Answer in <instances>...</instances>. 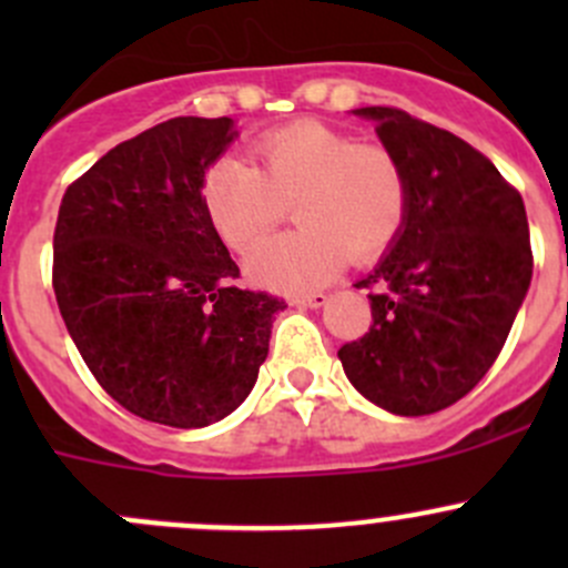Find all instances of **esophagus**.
<instances>
[{
	"label": "esophagus",
	"instance_id": "obj_1",
	"mask_svg": "<svg viewBox=\"0 0 568 568\" xmlns=\"http://www.w3.org/2000/svg\"><path fill=\"white\" fill-rule=\"evenodd\" d=\"M291 302L300 307H321L326 302V294H321V291H316V294H302V296H291Z\"/></svg>",
	"mask_w": 568,
	"mask_h": 568
}]
</instances>
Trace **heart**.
<instances>
[{
	"label": "heart",
	"mask_w": 568,
	"mask_h": 568,
	"mask_svg": "<svg viewBox=\"0 0 568 568\" xmlns=\"http://www.w3.org/2000/svg\"><path fill=\"white\" fill-rule=\"evenodd\" d=\"M255 159L257 168L236 156L211 164L203 205L216 236L239 255L294 209L302 227L261 244L247 263L263 288H318L348 257L371 263L385 255L404 231L409 178L390 148L302 120L263 134Z\"/></svg>",
	"instance_id": "b5f03b06"
}]
</instances>
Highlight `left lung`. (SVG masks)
I'll return each instance as SVG.
<instances>
[{
    "label": "left lung",
    "mask_w": 568,
    "mask_h": 568,
    "mask_svg": "<svg viewBox=\"0 0 568 568\" xmlns=\"http://www.w3.org/2000/svg\"><path fill=\"white\" fill-rule=\"evenodd\" d=\"M409 178V214L371 288L374 324L337 357L352 385L395 415L464 398L500 354L532 277L517 186L450 131L395 106H363Z\"/></svg>",
    "instance_id": "obj_1"
}]
</instances>
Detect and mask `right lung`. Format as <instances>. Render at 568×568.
Instances as JSON below:
<instances>
[{
    "mask_svg": "<svg viewBox=\"0 0 568 568\" xmlns=\"http://www.w3.org/2000/svg\"><path fill=\"white\" fill-rule=\"evenodd\" d=\"M233 136L231 118H173L62 194L57 305L95 382L142 420L200 428L231 415L285 307L233 285L239 266L205 214L203 175Z\"/></svg>",
    "mask_w": 568,
    "mask_h": 568,
    "instance_id": "right-lung-1",
    "label": "right lung"
}]
</instances>
